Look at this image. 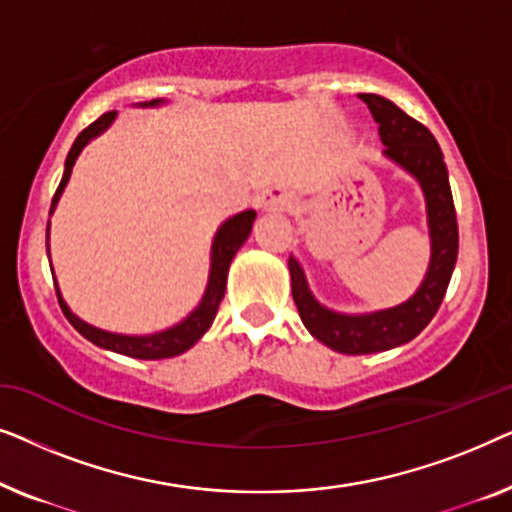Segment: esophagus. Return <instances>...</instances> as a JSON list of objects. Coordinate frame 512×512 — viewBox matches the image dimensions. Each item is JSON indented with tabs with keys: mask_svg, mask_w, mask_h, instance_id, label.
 I'll use <instances>...</instances> for the list:
<instances>
[{
	"mask_svg": "<svg viewBox=\"0 0 512 512\" xmlns=\"http://www.w3.org/2000/svg\"><path fill=\"white\" fill-rule=\"evenodd\" d=\"M291 205V193L284 191V188H270V191H265L256 198V207L261 212H286V209H291Z\"/></svg>",
	"mask_w": 512,
	"mask_h": 512,
	"instance_id": "34e87169",
	"label": "esophagus"
}]
</instances>
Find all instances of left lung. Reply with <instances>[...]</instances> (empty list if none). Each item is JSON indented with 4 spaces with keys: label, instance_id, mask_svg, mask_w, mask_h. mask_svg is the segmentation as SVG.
<instances>
[{
    "label": "left lung",
    "instance_id": "left-lung-1",
    "mask_svg": "<svg viewBox=\"0 0 512 512\" xmlns=\"http://www.w3.org/2000/svg\"><path fill=\"white\" fill-rule=\"evenodd\" d=\"M361 100L368 104L375 123L380 125L384 158L410 174L422 188L431 256L422 284L408 300L361 314L338 312L319 303L307 284L303 265L296 256H289L291 293L305 328L333 352L352 356L387 352L417 338L443 303L459 254L457 214L443 151L436 137L380 95L363 93Z\"/></svg>",
    "mask_w": 512,
    "mask_h": 512
}]
</instances>
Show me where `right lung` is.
Returning <instances> with one entry per match:
<instances>
[{"instance_id":"right-lung-1","label":"right lung","mask_w":512,"mask_h":512,"mask_svg":"<svg viewBox=\"0 0 512 512\" xmlns=\"http://www.w3.org/2000/svg\"><path fill=\"white\" fill-rule=\"evenodd\" d=\"M163 104H165V100H151V102H139V104H135V107H142V109L151 107L153 109V107H163ZM116 116H118V111H107V114L97 118L95 123H90L88 128L74 139L72 149H69V153H67L65 172H62L60 186L53 195L51 216L55 212V207H58L62 193H65V186H67L69 177H72L76 158L81 156V151L86 149V146L93 142V139H97L102 135V132H107L111 128V123L116 121ZM254 221H256V212H254V209H247V212L230 216V219L221 223L219 230H216L214 240H212V251H209L207 289H205V293H202L198 307H195V310L188 314V317L181 319L179 324L165 328V331L149 333V335H125V333L104 331V328H97L93 324H88V321L76 317V314L72 312V307L65 303V298H62V291L58 286V279H55V270L51 268L53 282H55V293H58L62 312H65L69 324H72L76 331L83 335V338L90 340L97 347L107 349V352H116V354H123V356H132V359H144V361L172 359V356L184 354L186 349H191L195 342H198L202 335L209 331V326H212L216 312H219L223 293H226L228 268H230V263H233V256L237 254V251H240L242 244L247 242V237L251 235V226H254ZM48 237H51V221H48V228H46V251H48V261H51V247H48Z\"/></svg>"}]
</instances>
